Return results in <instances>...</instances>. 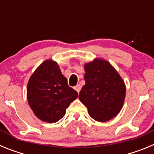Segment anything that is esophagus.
<instances>
[{"label": "esophagus", "instance_id": "34e87169", "mask_svg": "<svg viewBox=\"0 0 154 154\" xmlns=\"http://www.w3.org/2000/svg\"><path fill=\"white\" fill-rule=\"evenodd\" d=\"M74 89H75V90L77 91V92H80V90H81V85H80L79 84H78V85H75V86Z\"/></svg>", "mask_w": 154, "mask_h": 154}]
</instances>
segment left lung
Wrapping results in <instances>:
<instances>
[{
  "label": "left lung",
  "mask_w": 154,
  "mask_h": 154,
  "mask_svg": "<svg viewBox=\"0 0 154 154\" xmlns=\"http://www.w3.org/2000/svg\"><path fill=\"white\" fill-rule=\"evenodd\" d=\"M85 84L79 92L80 101L89 116L99 122H106L123 107L126 86L116 69L108 62L96 59L85 65Z\"/></svg>",
  "instance_id": "1"
}]
</instances>
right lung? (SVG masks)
I'll use <instances>...</instances> for the list:
<instances>
[{
  "mask_svg": "<svg viewBox=\"0 0 154 154\" xmlns=\"http://www.w3.org/2000/svg\"><path fill=\"white\" fill-rule=\"evenodd\" d=\"M78 92L69 86L56 62L45 61L31 76L27 97L34 113L41 120L53 123L60 120Z\"/></svg>",
  "mask_w": 154,
  "mask_h": 154,
  "instance_id": "add662e5",
  "label": "right lung"
}]
</instances>
